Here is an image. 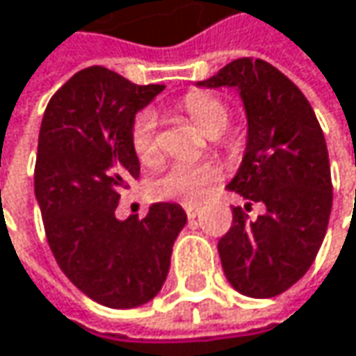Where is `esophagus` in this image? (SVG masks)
Wrapping results in <instances>:
<instances>
[{"mask_svg": "<svg viewBox=\"0 0 356 356\" xmlns=\"http://www.w3.org/2000/svg\"><path fill=\"white\" fill-rule=\"evenodd\" d=\"M185 214H187V218H195L200 214V208L197 206H185Z\"/></svg>", "mask_w": 356, "mask_h": 356, "instance_id": "esophagus-1", "label": "esophagus"}]
</instances>
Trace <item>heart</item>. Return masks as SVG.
Here are the masks:
<instances>
[{
  "mask_svg": "<svg viewBox=\"0 0 356 356\" xmlns=\"http://www.w3.org/2000/svg\"><path fill=\"white\" fill-rule=\"evenodd\" d=\"M181 107L206 134L222 131L229 123V111L222 101L208 92H189L181 101ZM131 148L144 165L159 161V117L154 111L144 108L136 115L131 125ZM216 179L218 167L212 163H175L152 181L150 191L156 200L193 206L206 197Z\"/></svg>",
  "mask_w": 356,
  "mask_h": 356,
  "instance_id": "b5f03b06",
  "label": "heart"
}]
</instances>
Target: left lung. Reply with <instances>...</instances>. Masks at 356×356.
<instances>
[{"label":"left lung","mask_w":356,"mask_h":356,"mask_svg":"<svg viewBox=\"0 0 356 356\" xmlns=\"http://www.w3.org/2000/svg\"><path fill=\"white\" fill-rule=\"evenodd\" d=\"M204 88H235L248 115V144L237 175L227 185L266 212L249 220L233 208V225L218 241L227 280L253 299L291 289L312 268L332 210L325 138L305 95L264 59L241 57Z\"/></svg>","instance_id":"1"}]
</instances>
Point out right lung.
Wrapping results in <instances>:
<instances>
[{
	"mask_svg": "<svg viewBox=\"0 0 356 356\" xmlns=\"http://www.w3.org/2000/svg\"><path fill=\"white\" fill-rule=\"evenodd\" d=\"M165 86H138L107 67L72 76L42 115L35 195L49 248L92 301L131 309L163 289L185 210L159 202L138 220L115 216L121 191L140 177L131 148L136 113Z\"/></svg>",
	"mask_w": 356,
	"mask_h": 356,
	"instance_id": "right-lung-1",
	"label": "right lung"
}]
</instances>
